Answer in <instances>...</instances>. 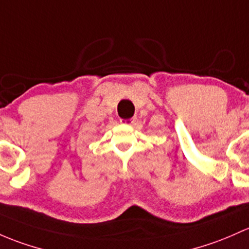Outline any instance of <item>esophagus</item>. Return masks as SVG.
I'll use <instances>...</instances> for the list:
<instances>
[{"mask_svg":"<svg viewBox=\"0 0 249 249\" xmlns=\"http://www.w3.org/2000/svg\"><path fill=\"white\" fill-rule=\"evenodd\" d=\"M120 123H123V124H126V125H131L135 123V119H133V118H130V119H120Z\"/></svg>","mask_w":249,"mask_h":249,"instance_id":"esophagus-1","label":"esophagus"}]
</instances>
